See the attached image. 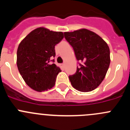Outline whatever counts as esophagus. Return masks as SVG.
I'll return each instance as SVG.
<instances>
[{
    "instance_id": "34e87169",
    "label": "esophagus",
    "mask_w": 130,
    "mask_h": 130,
    "mask_svg": "<svg viewBox=\"0 0 130 130\" xmlns=\"http://www.w3.org/2000/svg\"><path fill=\"white\" fill-rule=\"evenodd\" d=\"M60 66H61V68H64V67H65V64L63 63V64H60Z\"/></svg>"
}]
</instances>
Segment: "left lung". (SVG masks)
Instances as JSON below:
<instances>
[{
	"label": "left lung",
	"mask_w": 130,
	"mask_h": 130,
	"mask_svg": "<svg viewBox=\"0 0 130 130\" xmlns=\"http://www.w3.org/2000/svg\"><path fill=\"white\" fill-rule=\"evenodd\" d=\"M77 60L82 61L74 75L69 76L72 86L83 92L97 88L104 80L110 64L109 46L99 35L86 29L64 32Z\"/></svg>",
	"instance_id": "left-lung-1"
}]
</instances>
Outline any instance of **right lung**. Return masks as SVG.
<instances>
[{
  "label": "right lung",
  "mask_w": 130,
  "mask_h": 130,
  "mask_svg": "<svg viewBox=\"0 0 130 130\" xmlns=\"http://www.w3.org/2000/svg\"><path fill=\"white\" fill-rule=\"evenodd\" d=\"M63 38L62 32L40 27L31 31L19 44L17 53L18 70L31 89L41 92L55 86L57 75L61 70L50 62L55 56V46Z\"/></svg>",
  "instance_id": "1"
}]
</instances>
